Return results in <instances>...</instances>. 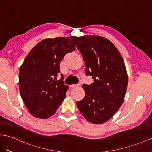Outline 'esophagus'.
Listing matches in <instances>:
<instances>
[{
    "mask_svg": "<svg viewBox=\"0 0 152 152\" xmlns=\"http://www.w3.org/2000/svg\"><path fill=\"white\" fill-rule=\"evenodd\" d=\"M80 87V84H77V85H71V88H76V87Z\"/></svg>",
    "mask_w": 152,
    "mask_h": 152,
    "instance_id": "34e87169",
    "label": "esophagus"
}]
</instances>
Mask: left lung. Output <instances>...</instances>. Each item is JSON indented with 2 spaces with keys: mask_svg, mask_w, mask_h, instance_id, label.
I'll list each match as a JSON object with an SVG mask.
<instances>
[{
  "mask_svg": "<svg viewBox=\"0 0 152 152\" xmlns=\"http://www.w3.org/2000/svg\"><path fill=\"white\" fill-rule=\"evenodd\" d=\"M85 61V73L94 82L83 85L84 98L76 104L89 122L101 124L113 116L123 103L128 75L119 50L104 37L85 35L70 37Z\"/></svg>",
  "mask_w": 152,
  "mask_h": 152,
  "instance_id": "8db88e82",
  "label": "left lung"
}]
</instances>
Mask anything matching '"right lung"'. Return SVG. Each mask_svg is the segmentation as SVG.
I'll return each instance as SVG.
<instances>
[{
	"mask_svg": "<svg viewBox=\"0 0 152 152\" xmlns=\"http://www.w3.org/2000/svg\"><path fill=\"white\" fill-rule=\"evenodd\" d=\"M76 50L68 37L45 38L37 44L26 57L19 71V90L31 114L40 119L54 115L65 98V85L60 64L64 56Z\"/></svg>",
	"mask_w": 152,
	"mask_h": 152,
	"instance_id": "add662e5",
	"label": "right lung"
}]
</instances>
